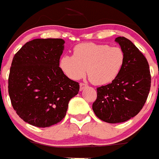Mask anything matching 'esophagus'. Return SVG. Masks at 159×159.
<instances>
[{
    "instance_id": "34e87169",
    "label": "esophagus",
    "mask_w": 159,
    "mask_h": 159,
    "mask_svg": "<svg viewBox=\"0 0 159 159\" xmlns=\"http://www.w3.org/2000/svg\"><path fill=\"white\" fill-rule=\"evenodd\" d=\"M87 84H84V83H80V90H84V89L87 88Z\"/></svg>"
}]
</instances>
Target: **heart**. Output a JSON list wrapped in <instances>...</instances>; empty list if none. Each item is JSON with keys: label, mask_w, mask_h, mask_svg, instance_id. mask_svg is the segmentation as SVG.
<instances>
[{"label": "heart", "mask_w": 159, "mask_h": 159, "mask_svg": "<svg viewBox=\"0 0 159 159\" xmlns=\"http://www.w3.org/2000/svg\"><path fill=\"white\" fill-rule=\"evenodd\" d=\"M124 62L125 52L119 47L87 42L74 47L73 55L63 56L60 67L74 80L82 79L87 69V75L93 84L104 85L117 77Z\"/></svg>", "instance_id": "b5f03b06"}]
</instances>
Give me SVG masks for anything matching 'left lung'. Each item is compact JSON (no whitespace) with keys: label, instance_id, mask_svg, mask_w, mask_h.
<instances>
[{"label":"left lung","instance_id":"left-lung-1","mask_svg":"<svg viewBox=\"0 0 159 159\" xmlns=\"http://www.w3.org/2000/svg\"><path fill=\"white\" fill-rule=\"evenodd\" d=\"M125 52L122 70L111 84L97 88L93 112L101 120L119 123L137 116L147 101L151 88L149 65L143 54L129 40L116 38Z\"/></svg>","mask_w":159,"mask_h":159}]
</instances>
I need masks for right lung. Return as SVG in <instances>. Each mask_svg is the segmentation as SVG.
<instances>
[{
    "mask_svg": "<svg viewBox=\"0 0 159 159\" xmlns=\"http://www.w3.org/2000/svg\"><path fill=\"white\" fill-rule=\"evenodd\" d=\"M62 39H34L15 54L8 77L13 108L25 122L49 127L66 116L69 102L80 90L59 67Z\"/></svg>",
    "mask_w": 159,
    "mask_h": 159,
    "instance_id": "add662e5",
    "label": "right lung"
}]
</instances>
